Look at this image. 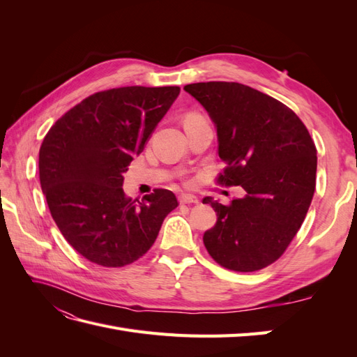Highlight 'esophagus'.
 I'll return each mask as SVG.
<instances>
[{
    "mask_svg": "<svg viewBox=\"0 0 357 357\" xmlns=\"http://www.w3.org/2000/svg\"><path fill=\"white\" fill-rule=\"evenodd\" d=\"M180 204H198V198L197 197H192V195H180L178 197Z\"/></svg>",
    "mask_w": 357,
    "mask_h": 357,
    "instance_id": "34e87169",
    "label": "esophagus"
}]
</instances>
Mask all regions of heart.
<instances>
[{
	"mask_svg": "<svg viewBox=\"0 0 357 357\" xmlns=\"http://www.w3.org/2000/svg\"><path fill=\"white\" fill-rule=\"evenodd\" d=\"M195 116H201V114H197V113H192V114H189L188 117H195Z\"/></svg>",
	"mask_w": 357,
	"mask_h": 357,
	"instance_id": "heart-1",
	"label": "heart"
}]
</instances>
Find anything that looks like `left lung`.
I'll return each mask as SVG.
<instances>
[{"instance_id":"8db88e82","label":"left lung","mask_w":357,"mask_h":357,"mask_svg":"<svg viewBox=\"0 0 357 357\" xmlns=\"http://www.w3.org/2000/svg\"><path fill=\"white\" fill-rule=\"evenodd\" d=\"M185 91L218 128L226 167L215 183L245 190L226 205L202 199L218 213L204 245L226 269L259 271L282 257L305 219L316 189V144L294 110L250 86L207 82Z\"/></svg>"}]
</instances>
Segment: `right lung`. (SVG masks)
Masks as SVG:
<instances>
[{"label":"right lung","mask_w":357,"mask_h":357,"mask_svg":"<svg viewBox=\"0 0 357 357\" xmlns=\"http://www.w3.org/2000/svg\"><path fill=\"white\" fill-rule=\"evenodd\" d=\"M180 93L178 86L96 92L59 117L43 139L40 183L63 238L89 262L121 268L153 245L178 202L155 189L126 197L123 172Z\"/></svg>","instance_id":"right-lung-1"}]
</instances>
